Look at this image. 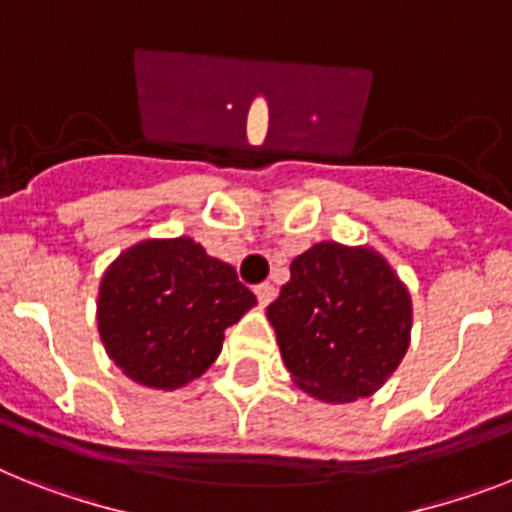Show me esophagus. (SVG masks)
<instances>
[{"instance_id":"34e87169","label":"esophagus","mask_w":512,"mask_h":512,"mask_svg":"<svg viewBox=\"0 0 512 512\" xmlns=\"http://www.w3.org/2000/svg\"><path fill=\"white\" fill-rule=\"evenodd\" d=\"M255 294H257V302H260L265 307V304L273 302V296H276V289H273V283L265 281V283H257Z\"/></svg>"}]
</instances>
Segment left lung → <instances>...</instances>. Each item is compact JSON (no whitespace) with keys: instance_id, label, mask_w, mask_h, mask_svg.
Segmentation results:
<instances>
[{"instance_id":"8db88e82","label":"left lung","mask_w":512,"mask_h":512,"mask_svg":"<svg viewBox=\"0 0 512 512\" xmlns=\"http://www.w3.org/2000/svg\"><path fill=\"white\" fill-rule=\"evenodd\" d=\"M268 320L304 393L356 401L375 393L409 349L411 296L372 249L320 242L291 263Z\"/></svg>"}]
</instances>
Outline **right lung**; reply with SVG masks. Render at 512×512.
<instances>
[{"label":"right lung","mask_w":512,"mask_h":512,"mask_svg":"<svg viewBox=\"0 0 512 512\" xmlns=\"http://www.w3.org/2000/svg\"><path fill=\"white\" fill-rule=\"evenodd\" d=\"M255 294L231 265L187 236L140 242L109 265L98 291V333L111 362L145 388L174 390L216 362L223 330Z\"/></svg>","instance_id":"obj_1"}]
</instances>
